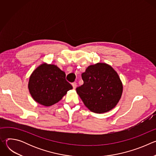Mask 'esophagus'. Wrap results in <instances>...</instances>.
I'll use <instances>...</instances> for the list:
<instances>
[{"mask_svg":"<svg viewBox=\"0 0 156 156\" xmlns=\"http://www.w3.org/2000/svg\"><path fill=\"white\" fill-rule=\"evenodd\" d=\"M72 86H73V89H76V86H77V84H76V82L73 83H72Z\"/></svg>","mask_w":156,"mask_h":156,"instance_id":"obj_1","label":"esophagus"}]
</instances>
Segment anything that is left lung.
Returning <instances> with one entry per match:
<instances>
[{
  "instance_id": "1",
  "label": "left lung",
  "mask_w": 156,
  "mask_h": 156,
  "mask_svg": "<svg viewBox=\"0 0 156 156\" xmlns=\"http://www.w3.org/2000/svg\"><path fill=\"white\" fill-rule=\"evenodd\" d=\"M81 77L84 83L76 89V93L91 112L105 113L116 106L123 85L112 66L104 63L90 65Z\"/></svg>"
}]
</instances>
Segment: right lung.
Wrapping results in <instances>:
<instances>
[{
  "label": "right lung",
  "instance_id": "1",
  "mask_svg": "<svg viewBox=\"0 0 156 156\" xmlns=\"http://www.w3.org/2000/svg\"><path fill=\"white\" fill-rule=\"evenodd\" d=\"M65 76L57 65L46 63L39 65L31 75L28 83L33 99L47 107L58 102L73 88Z\"/></svg>",
  "mask_w": 156,
  "mask_h": 156
}]
</instances>
